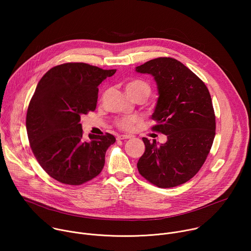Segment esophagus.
<instances>
[{
    "instance_id": "esophagus-1",
    "label": "esophagus",
    "mask_w": 251,
    "mask_h": 251,
    "mask_svg": "<svg viewBox=\"0 0 251 251\" xmlns=\"http://www.w3.org/2000/svg\"><path fill=\"white\" fill-rule=\"evenodd\" d=\"M129 138H131L130 135H118L117 136L118 140H125V139H129Z\"/></svg>"
}]
</instances>
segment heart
Wrapping results in <instances>:
<instances>
[{"instance_id": "1", "label": "heart", "mask_w": 251, "mask_h": 251, "mask_svg": "<svg viewBox=\"0 0 251 251\" xmlns=\"http://www.w3.org/2000/svg\"><path fill=\"white\" fill-rule=\"evenodd\" d=\"M141 90H146L150 94L149 85L146 82L142 81V80H139V79L132 80L129 83H127V85H126V91L129 92V93L130 92L131 93L132 92H138V91H141ZM140 121H141V119L137 115H127V116H123L121 118H118L115 121V124L121 130L131 131L136 127V125L138 123H140Z\"/></svg>"}]
</instances>
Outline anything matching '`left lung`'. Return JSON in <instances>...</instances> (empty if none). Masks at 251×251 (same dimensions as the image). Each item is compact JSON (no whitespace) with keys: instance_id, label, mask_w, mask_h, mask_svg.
<instances>
[{"instance_id":"8db88e82","label":"left lung","mask_w":251,"mask_h":251,"mask_svg":"<svg viewBox=\"0 0 251 251\" xmlns=\"http://www.w3.org/2000/svg\"><path fill=\"white\" fill-rule=\"evenodd\" d=\"M154 76L159 98L152 131L167 135L165 144L142 138L145 152L137 163L142 176L159 188L185 184L206 160L216 135L209 91L191 69L172 57H158L136 67Z\"/></svg>"}]
</instances>
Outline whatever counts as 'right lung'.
<instances>
[{
    "label": "right lung",
    "instance_id": "right-lung-1",
    "mask_svg": "<svg viewBox=\"0 0 251 251\" xmlns=\"http://www.w3.org/2000/svg\"><path fill=\"white\" fill-rule=\"evenodd\" d=\"M116 73L83 62L50 68L29 101L26 132L31 151L42 168L64 185L79 186L98 176L113 135L83 138L80 116L94 111L98 85Z\"/></svg>",
    "mask_w": 251,
    "mask_h": 251
}]
</instances>
